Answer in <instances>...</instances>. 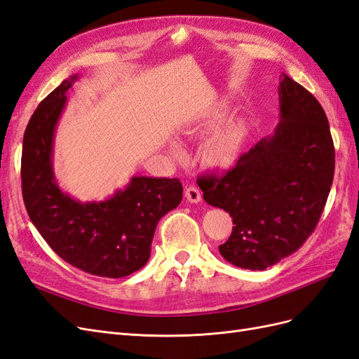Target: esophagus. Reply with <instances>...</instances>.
Masks as SVG:
<instances>
[{
    "label": "esophagus",
    "mask_w": 359,
    "mask_h": 359,
    "mask_svg": "<svg viewBox=\"0 0 359 359\" xmlns=\"http://www.w3.org/2000/svg\"><path fill=\"white\" fill-rule=\"evenodd\" d=\"M184 193H186V199L191 203H198L202 201V194H201L199 189H196V187L189 186V187H186V191Z\"/></svg>",
    "instance_id": "esophagus-1"
}]
</instances>
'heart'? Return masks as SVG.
<instances>
[{
    "instance_id": "obj_1",
    "label": "heart",
    "mask_w": 359,
    "mask_h": 359,
    "mask_svg": "<svg viewBox=\"0 0 359 359\" xmlns=\"http://www.w3.org/2000/svg\"><path fill=\"white\" fill-rule=\"evenodd\" d=\"M172 156L182 158V149L180 147H172ZM235 154V133L233 130L226 128L217 133L205 147L203 157L212 168L229 166Z\"/></svg>"
}]
</instances>
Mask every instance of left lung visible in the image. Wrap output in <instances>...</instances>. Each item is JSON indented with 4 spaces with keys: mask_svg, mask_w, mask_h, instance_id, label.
<instances>
[{
    "mask_svg": "<svg viewBox=\"0 0 359 359\" xmlns=\"http://www.w3.org/2000/svg\"><path fill=\"white\" fill-rule=\"evenodd\" d=\"M280 78L274 135L260 139L223 177L198 182L205 202L229 212L235 224L220 255L252 271L276 265L307 241L334 180L335 151L325 111L287 74Z\"/></svg>",
    "mask_w": 359,
    "mask_h": 359,
    "instance_id": "obj_1",
    "label": "left lung"
}]
</instances>
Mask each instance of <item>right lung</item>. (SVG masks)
<instances>
[{
    "label": "right lung",
    "instance_id": "1",
    "mask_svg": "<svg viewBox=\"0 0 359 359\" xmlns=\"http://www.w3.org/2000/svg\"><path fill=\"white\" fill-rule=\"evenodd\" d=\"M78 74L62 81L32 114L24 135L22 196L32 224L61 259L85 273L119 278L142 268L163 215L177 208V178L132 177L102 202H79L64 193L52 168L53 135Z\"/></svg>",
    "mask_w": 359,
    "mask_h": 359
}]
</instances>
